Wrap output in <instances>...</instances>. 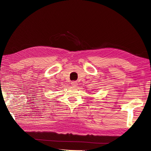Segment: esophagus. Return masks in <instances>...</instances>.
Masks as SVG:
<instances>
[{
    "mask_svg": "<svg viewBox=\"0 0 151 151\" xmlns=\"http://www.w3.org/2000/svg\"><path fill=\"white\" fill-rule=\"evenodd\" d=\"M71 85H72V87H76V86L78 85V83H77L76 81H72V82L71 83Z\"/></svg>",
    "mask_w": 151,
    "mask_h": 151,
    "instance_id": "obj_1",
    "label": "esophagus"
}]
</instances>
